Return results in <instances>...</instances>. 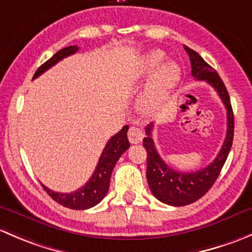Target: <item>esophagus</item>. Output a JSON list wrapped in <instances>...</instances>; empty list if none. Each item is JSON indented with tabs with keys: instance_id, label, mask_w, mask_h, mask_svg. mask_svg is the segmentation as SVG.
I'll return each instance as SVG.
<instances>
[{
	"instance_id": "1",
	"label": "esophagus",
	"mask_w": 252,
	"mask_h": 252,
	"mask_svg": "<svg viewBox=\"0 0 252 252\" xmlns=\"http://www.w3.org/2000/svg\"><path fill=\"white\" fill-rule=\"evenodd\" d=\"M127 136H128V141L131 142V143L136 144L139 143V142L143 139V132H142V129L139 128V127L132 126L129 127Z\"/></svg>"
}]
</instances>
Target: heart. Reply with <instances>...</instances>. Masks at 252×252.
Listing matches in <instances>:
<instances>
[{
  "label": "heart",
  "mask_w": 252,
  "mask_h": 252,
  "mask_svg": "<svg viewBox=\"0 0 252 252\" xmlns=\"http://www.w3.org/2000/svg\"><path fill=\"white\" fill-rule=\"evenodd\" d=\"M165 58V52L153 49L145 54L139 63V76L152 74L138 100L139 110L145 115L159 113L181 80L178 64L175 62L162 63Z\"/></svg>",
  "instance_id": "1"
}]
</instances>
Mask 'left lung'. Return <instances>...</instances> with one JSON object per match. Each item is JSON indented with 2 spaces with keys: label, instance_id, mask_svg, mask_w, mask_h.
<instances>
[{
  "label": "left lung",
  "instance_id": "left-lung-1",
  "mask_svg": "<svg viewBox=\"0 0 252 252\" xmlns=\"http://www.w3.org/2000/svg\"><path fill=\"white\" fill-rule=\"evenodd\" d=\"M189 54L191 65V76L199 81H206L219 93L227 109V134L216 159L205 168L195 172H180L171 168L158 153L152 138L153 124L145 127L147 137L143 139V147L147 150V181L153 195L161 203L172 206H186L195 203L209 191L216 182L223 165L232 148L234 136V115L230 105L229 94L217 71L210 66L195 51L184 46Z\"/></svg>",
  "mask_w": 252,
  "mask_h": 252
}]
</instances>
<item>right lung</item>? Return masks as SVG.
Returning <instances> with one entry per match:
<instances>
[{
	"label": "right lung",
	"mask_w": 252,
	"mask_h": 252,
	"mask_svg": "<svg viewBox=\"0 0 252 252\" xmlns=\"http://www.w3.org/2000/svg\"><path fill=\"white\" fill-rule=\"evenodd\" d=\"M77 51H79L77 46H69V47L58 51L52 58H49L46 63H43L40 68L36 70L33 79H36L41 74H43L46 70L56 65L62 59L76 53ZM127 131H128V126L126 125L123 127V129H120L118 133L114 134L109 139L108 143L105 144L102 155H100L94 172H93L90 181L84 187L72 191V193H58V191L51 190L47 187L43 186L42 183H41V186L43 187V189L47 191L48 195L54 201L63 205V206L69 207V209L86 210L99 204L108 193L114 166L120 159L121 155L129 148V142L127 139Z\"/></svg>",
	"instance_id": "1"
}]
</instances>
